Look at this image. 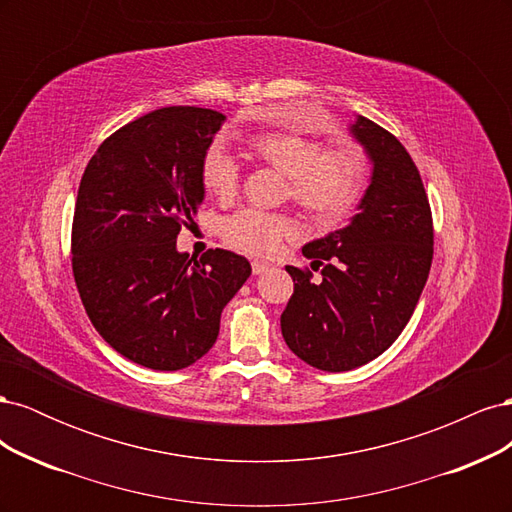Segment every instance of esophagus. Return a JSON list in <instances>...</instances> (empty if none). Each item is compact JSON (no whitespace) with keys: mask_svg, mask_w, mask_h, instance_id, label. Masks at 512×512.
I'll return each instance as SVG.
<instances>
[{"mask_svg":"<svg viewBox=\"0 0 512 512\" xmlns=\"http://www.w3.org/2000/svg\"><path fill=\"white\" fill-rule=\"evenodd\" d=\"M267 269H269L267 262H262V260H254V262H252V273H254V275L265 273Z\"/></svg>","mask_w":512,"mask_h":512,"instance_id":"1","label":"esophagus"}]
</instances>
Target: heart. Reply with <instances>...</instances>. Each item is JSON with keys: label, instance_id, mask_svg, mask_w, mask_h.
Here are the masks:
<instances>
[{"label": "heart", "instance_id": "1", "mask_svg": "<svg viewBox=\"0 0 512 512\" xmlns=\"http://www.w3.org/2000/svg\"><path fill=\"white\" fill-rule=\"evenodd\" d=\"M247 145L260 162L286 175L288 196L318 222H342L361 198L365 162L354 149H322L314 138L282 130L252 134ZM200 177L213 196L226 200L237 194L239 166L220 145L205 153ZM292 230V220L282 213L243 209L224 220L222 237L239 252L269 256Z\"/></svg>", "mask_w": 512, "mask_h": 512}]
</instances>
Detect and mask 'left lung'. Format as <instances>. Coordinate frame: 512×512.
I'll return each mask as SVG.
<instances>
[{
	"label": "left lung",
	"mask_w": 512,
	"mask_h": 512,
	"mask_svg": "<svg viewBox=\"0 0 512 512\" xmlns=\"http://www.w3.org/2000/svg\"><path fill=\"white\" fill-rule=\"evenodd\" d=\"M348 130L371 164L369 185L348 226L303 245L320 282L286 267L294 292L280 318L288 348L322 371L361 367L395 342L433 258L431 209L410 153L363 115Z\"/></svg>",
	"instance_id": "1"
}]
</instances>
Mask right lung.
Listing matches in <instances>:
<instances>
[{
  "instance_id": "1",
  "label": "right lung",
  "mask_w": 512,
  "mask_h": 512,
  "mask_svg": "<svg viewBox=\"0 0 512 512\" xmlns=\"http://www.w3.org/2000/svg\"><path fill=\"white\" fill-rule=\"evenodd\" d=\"M211 108L166 106L134 119L89 160L74 207L72 271L85 312L121 356L158 371L196 363L252 273L228 250H177L205 200L203 158L224 123Z\"/></svg>"
}]
</instances>
